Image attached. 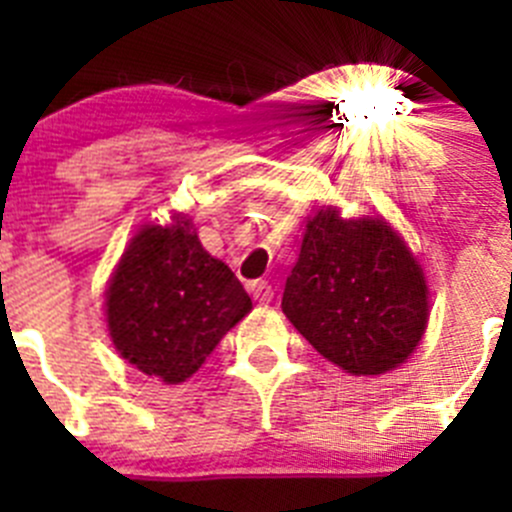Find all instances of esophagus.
Instances as JSON below:
<instances>
[{"label":"esophagus","mask_w":512,"mask_h":512,"mask_svg":"<svg viewBox=\"0 0 512 512\" xmlns=\"http://www.w3.org/2000/svg\"><path fill=\"white\" fill-rule=\"evenodd\" d=\"M250 292L260 304H270L272 299H275V289L267 285V282H252Z\"/></svg>","instance_id":"esophagus-1"}]
</instances>
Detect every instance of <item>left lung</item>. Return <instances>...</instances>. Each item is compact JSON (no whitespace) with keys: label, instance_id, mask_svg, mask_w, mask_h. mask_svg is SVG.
Listing matches in <instances>:
<instances>
[{"label":"left lung","instance_id":"1","mask_svg":"<svg viewBox=\"0 0 512 512\" xmlns=\"http://www.w3.org/2000/svg\"><path fill=\"white\" fill-rule=\"evenodd\" d=\"M282 312L324 359L347 374L396 369L421 342L428 287L414 252L384 218L307 220Z\"/></svg>","mask_w":512,"mask_h":512}]
</instances>
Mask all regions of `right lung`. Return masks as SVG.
Returning a JSON list of instances; mask_svg holds the SVG:
<instances>
[{
  "label": "right lung",
  "mask_w": 512,
  "mask_h": 512,
  "mask_svg": "<svg viewBox=\"0 0 512 512\" xmlns=\"http://www.w3.org/2000/svg\"><path fill=\"white\" fill-rule=\"evenodd\" d=\"M252 309L223 260L205 252L190 220L143 225L106 289L116 352L148 376L180 384Z\"/></svg>",
  "instance_id": "1"
}]
</instances>
